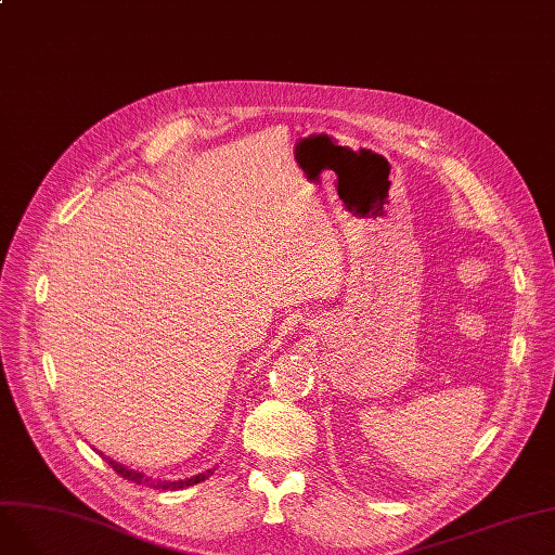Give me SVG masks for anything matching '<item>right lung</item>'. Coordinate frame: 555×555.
Masks as SVG:
<instances>
[{
  "mask_svg": "<svg viewBox=\"0 0 555 555\" xmlns=\"http://www.w3.org/2000/svg\"><path fill=\"white\" fill-rule=\"evenodd\" d=\"M107 463L112 465L114 473L121 475L124 479L134 481V483H143V486H149V488H157V490H182V488H186V486H193V483L204 481V479H207V477L211 475V470H207V473H202V475L191 477V479H180V481H162V479H157V481H155V479H145L141 473H134V470L124 468V465L116 463V461H109V459H107Z\"/></svg>",
  "mask_w": 555,
  "mask_h": 555,
  "instance_id": "add662e5",
  "label": "right lung"
}]
</instances>
